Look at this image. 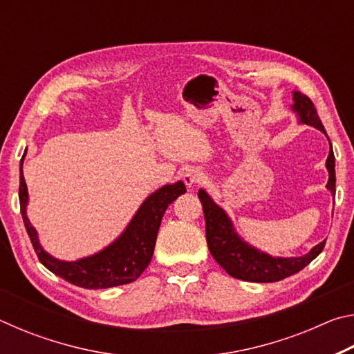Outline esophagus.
<instances>
[{
	"mask_svg": "<svg viewBox=\"0 0 354 354\" xmlns=\"http://www.w3.org/2000/svg\"><path fill=\"white\" fill-rule=\"evenodd\" d=\"M205 178H206L205 173L200 171L198 169H190V170L185 171L184 183H185V185H187V187H194L195 184H200V183L205 181Z\"/></svg>",
	"mask_w": 354,
	"mask_h": 354,
	"instance_id": "1",
	"label": "esophagus"
}]
</instances>
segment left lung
Segmentation results:
<instances>
[{"label":"left lung","mask_w":354,"mask_h":354,"mask_svg":"<svg viewBox=\"0 0 354 354\" xmlns=\"http://www.w3.org/2000/svg\"><path fill=\"white\" fill-rule=\"evenodd\" d=\"M292 109L298 113L299 123L309 124V127H314L326 134L314 103L306 95H303L301 92H293ZM326 169L329 173L326 189L334 195L335 170L333 147L329 149V156L326 159ZM198 198L203 205V212H205L206 241L209 251H211L214 259L218 262V266L223 267L225 272L231 274L232 278L251 281V283H274V281H281L303 270L325 248L326 241H323L319 245H315L308 254L299 257H273L267 253H262V251L251 247L237 236L226 212L215 205L211 196L203 189L198 190Z\"/></svg>","instance_id":"left-lung-1"}]
</instances>
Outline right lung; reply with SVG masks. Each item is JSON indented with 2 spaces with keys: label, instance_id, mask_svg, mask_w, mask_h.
Masks as SVG:
<instances>
[{
  "label": "right lung",
  "instance_id": "1",
  "mask_svg": "<svg viewBox=\"0 0 354 354\" xmlns=\"http://www.w3.org/2000/svg\"><path fill=\"white\" fill-rule=\"evenodd\" d=\"M183 194H185L183 181L164 185L142 203L123 234L109 247L97 254L82 257L75 262H65L48 254L39 243L37 231L26 215L28 187L23 176V158L20 164V211L35 254L48 270L84 289H107L133 283L139 278L153 257L165 209Z\"/></svg>",
  "mask_w": 354,
  "mask_h": 354
}]
</instances>
